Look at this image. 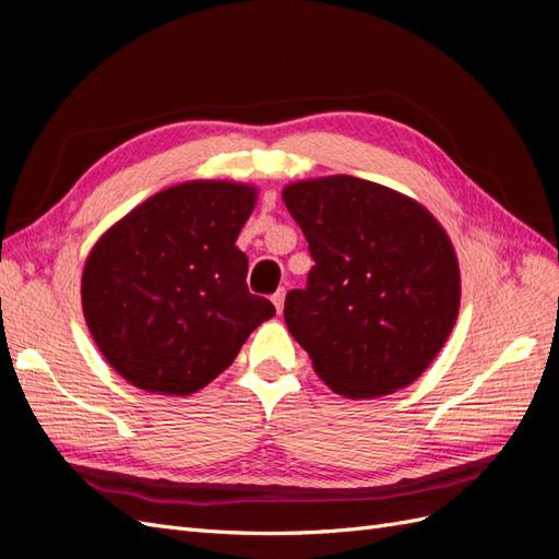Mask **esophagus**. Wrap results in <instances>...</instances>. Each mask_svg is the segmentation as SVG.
Masks as SVG:
<instances>
[{"label": "esophagus", "instance_id": "obj_1", "mask_svg": "<svg viewBox=\"0 0 559 559\" xmlns=\"http://www.w3.org/2000/svg\"><path fill=\"white\" fill-rule=\"evenodd\" d=\"M284 298H286V292H284V289H280V292L273 296V306H275L277 314H282V310H284Z\"/></svg>", "mask_w": 559, "mask_h": 559}]
</instances>
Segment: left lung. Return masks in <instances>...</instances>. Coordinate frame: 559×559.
<instances>
[{
	"instance_id": "left-lung-1",
	"label": "left lung",
	"mask_w": 559,
	"mask_h": 559,
	"mask_svg": "<svg viewBox=\"0 0 559 559\" xmlns=\"http://www.w3.org/2000/svg\"><path fill=\"white\" fill-rule=\"evenodd\" d=\"M314 265L284 302L289 333L314 373L345 399L415 382L460 314L462 280L443 226L382 183L333 175L282 191Z\"/></svg>"
}]
</instances>
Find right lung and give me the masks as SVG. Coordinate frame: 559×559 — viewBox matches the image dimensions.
I'll use <instances>...</instances> for the list:
<instances>
[{
    "label": "right lung",
    "mask_w": 559,
    "mask_h": 559,
    "mask_svg": "<svg viewBox=\"0 0 559 559\" xmlns=\"http://www.w3.org/2000/svg\"><path fill=\"white\" fill-rule=\"evenodd\" d=\"M257 186L195 179L144 200L103 233L83 265L81 306L107 364L148 394L189 396L275 314L247 289L235 240Z\"/></svg>",
    "instance_id": "obj_1"
}]
</instances>
